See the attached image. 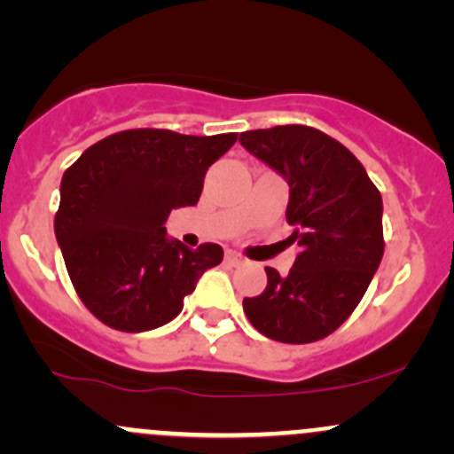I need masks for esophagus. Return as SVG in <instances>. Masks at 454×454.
I'll list each match as a JSON object with an SVG mask.
<instances>
[{"instance_id":"1","label":"esophagus","mask_w":454,"mask_h":454,"mask_svg":"<svg viewBox=\"0 0 454 454\" xmlns=\"http://www.w3.org/2000/svg\"><path fill=\"white\" fill-rule=\"evenodd\" d=\"M226 261H228V263H231V265H241V263H244V256H241V254H237V253H232V250H228V253H226Z\"/></svg>"}]
</instances>
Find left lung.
I'll return each instance as SVG.
<instances>
[{
	"instance_id": "1",
	"label": "left lung",
	"mask_w": 454,
	"mask_h": 454,
	"mask_svg": "<svg viewBox=\"0 0 454 454\" xmlns=\"http://www.w3.org/2000/svg\"><path fill=\"white\" fill-rule=\"evenodd\" d=\"M239 142L290 186L287 241L299 246L287 274L265 268L268 286L244 299V312L272 340H320L349 318L382 261L380 191L347 146L314 127L244 131Z\"/></svg>"
}]
</instances>
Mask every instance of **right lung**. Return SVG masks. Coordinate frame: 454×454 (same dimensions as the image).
I'll use <instances>...</instances> for the list:
<instances>
[{
  "mask_svg": "<svg viewBox=\"0 0 454 454\" xmlns=\"http://www.w3.org/2000/svg\"><path fill=\"white\" fill-rule=\"evenodd\" d=\"M237 134L182 136L129 129L107 136L63 173L54 235L85 308L118 332H149L176 318L184 296L222 263L167 235L168 213L195 206L204 176Z\"/></svg>",
  "mask_w": 454,
  "mask_h": 454,
  "instance_id": "obj_1",
  "label": "right lung"
}]
</instances>
